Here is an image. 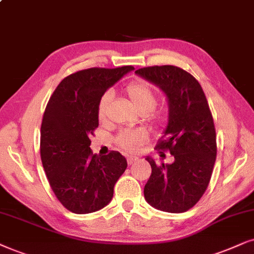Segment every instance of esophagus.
I'll list each match as a JSON object with an SVG mask.
<instances>
[{"instance_id":"obj_1","label":"esophagus","mask_w":254,"mask_h":254,"mask_svg":"<svg viewBox=\"0 0 254 254\" xmlns=\"http://www.w3.org/2000/svg\"><path fill=\"white\" fill-rule=\"evenodd\" d=\"M138 159H139L138 157H132V155H130V157H127V164H133V162H136Z\"/></svg>"}]
</instances>
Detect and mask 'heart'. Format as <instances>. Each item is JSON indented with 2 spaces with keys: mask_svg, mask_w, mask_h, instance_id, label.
Wrapping results in <instances>:
<instances>
[{
  "mask_svg": "<svg viewBox=\"0 0 254 254\" xmlns=\"http://www.w3.org/2000/svg\"><path fill=\"white\" fill-rule=\"evenodd\" d=\"M125 93H127L134 109L139 111V113L148 114L150 111L153 110L155 103H157V96H155L154 92L147 84L143 82H132L127 84V88H125ZM111 101H113V94L110 92H107L101 97L99 108H97V115H99L100 121L106 120ZM164 118L165 115L161 111H157V113L152 115V120L158 122V123L164 121ZM145 137H146V134L140 130L123 131L118 136L117 141L124 150L137 151L139 150L141 141L145 139Z\"/></svg>",
  "mask_w": 254,
  "mask_h": 254,
  "instance_id": "b5f03b06",
  "label": "heart"
}]
</instances>
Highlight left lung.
I'll return each instance as SVG.
<instances>
[{
    "label": "left lung",
    "mask_w": 254,
    "mask_h": 254,
    "mask_svg": "<svg viewBox=\"0 0 254 254\" xmlns=\"http://www.w3.org/2000/svg\"><path fill=\"white\" fill-rule=\"evenodd\" d=\"M134 73L166 96L167 124L157 147L170 150L174 157L172 164L160 166L152 157L145 158L152 168L145 200L161 211H187L204 194L216 160V131L208 101L198 81L179 67H145Z\"/></svg>",
    "instance_id": "obj_1"
}]
</instances>
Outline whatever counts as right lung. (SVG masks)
Returning a JSON list of instances; mask_svg holds the SVG:
<instances>
[{
  "instance_id": "right-lung-1",
  "label": "right lung",
  "mask_w": 254,
  "mask_h": 254,
  "mask_svg": "<svg viewBox=\"0 0 254 254\" xmlns=\"http://www.w3.org/2000/svg\"><path fill=\"white\" fill-rule=\"evenodd\" d=\"M132 66L89 68L65 77L47 103L40 129V157L57 198L74 214H89L110 203L127 170L120 152L94 154L89 136L99 127L97 108L104 93Z\"/></svg>"
}]
</instances>
